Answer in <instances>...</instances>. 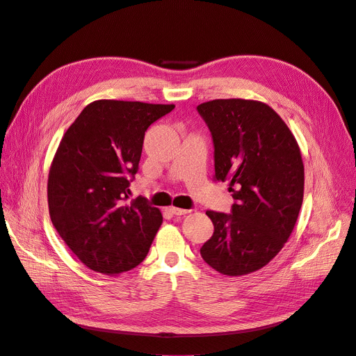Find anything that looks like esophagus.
I'll return each instance as SVG.
<instances>
[{
  "label": "esophagus",
  "instance_id": "1",
  "mask_svg": "<svg viewBox=\"0 0 356 356\" xmlns=\"http://www.w3.org/2000/svg\"><path fill=\"white\" fill-rule=\"evenodd\" d=\"M167 211L170 212V213H173V215H177V216H180V215H186V213L189 212V211H186V209H180V208H175V207H170V208H168Z\"/></svg>",
  "mask_w": 356,
  "mask_h": 356
}]
</instances>
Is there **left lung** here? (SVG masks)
I'll use <instances>...</instances> for the list:
<instances>
[{
  "mask_svg": "<svg viewBox=\"0 0 356 356\" xmlns=\"http://www.w3.org/2000/svg\"><path fill=\"white\" fill-rule=\"evenodd\" d=\"M213 141L215 179L229 181L231 213L207 211L213 235L204 263L225 275L267 266L291 235L302 208L305 165L286 122L267 104L213 99L197 105Z\"/></svg>",
  "mask_w": 356,
  "mask_h": 356,
  "instance_id": "obj_1",
  "label": "left lung"
}]
</instances>
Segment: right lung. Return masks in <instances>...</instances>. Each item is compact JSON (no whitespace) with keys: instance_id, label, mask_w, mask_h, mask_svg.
Returning a JSON list of instances; mask_svg holds the SVG:
<instances>
[{"instance_id":"right-lung-1","label":"right lung","mask_w":356,"mask_h":356,"mask_svg":"<svg viewBox=\"0 0 356 356\" xmlns=\"http://www.w3.org/2000/svg\"><path fill=\"white\" fill-rule=\"evenodd\" d=\"M175 105L99 99L67 128L49 172L53 227L82 263L117 275L147 257L161 212L145 197L124 204L147 128Z\"/></svg>"}]
</instances>
